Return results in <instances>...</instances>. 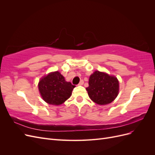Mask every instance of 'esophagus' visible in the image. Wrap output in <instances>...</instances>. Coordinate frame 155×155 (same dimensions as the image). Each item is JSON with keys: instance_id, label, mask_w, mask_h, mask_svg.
Returning a JSON list of instances; mask_svg holds the SVG:
<instances>
[{"instance_id": "34e87169", "label": "esophagus", "mask_w": 155, "mask_h": 155, "mask_svg": "<svg viewBox=\"0 0 155 155\" xmlns=\"http://www.w3.org/2000/svg\"><path fill=\"white\" fill-rule=\"evenodd\" d=\"M83 83H84L83 80H81V81H80V82H79V83L78 84V85H83Z\"/></svg>"}]
</instances>
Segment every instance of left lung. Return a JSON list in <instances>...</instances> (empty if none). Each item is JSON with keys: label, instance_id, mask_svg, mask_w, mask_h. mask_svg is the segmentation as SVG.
<instances>
[{"label": "left lung", "instance_id": "8db88e82", "mask_svg": "<svg viewBox=\"0 0 155 155\" xmlns=\"http://www.w3.org/2000/svg\"><path fill=\"white\" fill-rule=\"evenodd\" d=\"M88 85L86 88L88 96L98 105L110 104L118 94V80L104 72H94L89 78Z\"/></svg>", "mask_w": 155, "mask_h": 155}]
</instances>
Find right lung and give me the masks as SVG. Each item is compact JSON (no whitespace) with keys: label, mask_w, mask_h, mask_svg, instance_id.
Returning a JSON list of instances; mask_svg holds the SVG:
<instances>
[{"label":"right lung","mask_w":155,"mask_h":155,"mask_svg":"<svg viewBox=\"0 0 155 155\" xmlns=\"http://www.w3.org/2000/svg\"><path fill=\"white\" fill-rule=\"evenodd\" d=\"M38 87L44 101L50 105H59L70 97L75 86L65 81L64 77L57 71L42 78Z\"/></svg>","instance_id":"1"}]
</instances>
